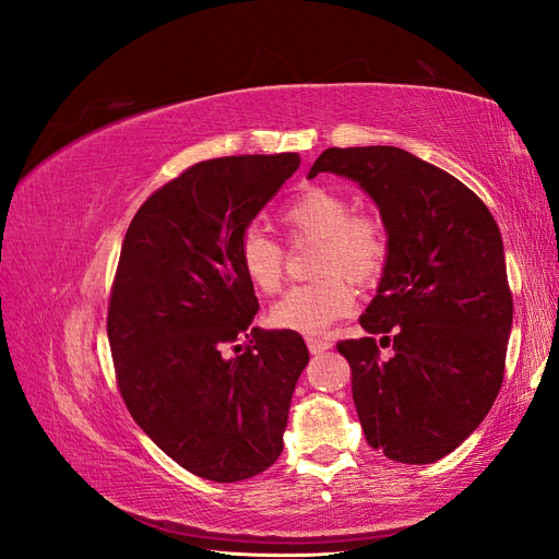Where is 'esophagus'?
Returning <instances> with one entry per match:
<instances>
[{"label": "esophagus", "instance_id": "34e87169", "mask_svg": "<svg viewBox=\"0 0 559 559\" xmlns=\"http://www.w3.org/2000/svg\"><path fill=\"white\" fill-rule=\"evenodd\" d=\"M331 341H324V337H308V349H310V354H321V352H326V349H331Z\"/></svg>", "mask_w": 559, "mask_h": 559}]
</instances>
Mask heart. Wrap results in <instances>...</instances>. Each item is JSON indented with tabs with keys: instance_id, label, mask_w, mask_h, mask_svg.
I'll use <instances>...</instances> for the list:
<instances>
[{
	"instance_id": "1",
	"label": "heart",
	"mask_w": 559,
	"mask_h": 559,
	"mask_svg": "<svg viewBox=\"0 0 559 559\" xmlns=\"http://www.w3.org/2000/svg\"><path fill=\"white\" fill-rule=\"evenodd\" d=\"M280 224L292 242L317 240L312 267L321 277L292 286L270 310V321L277 329L319 335L354 308L347 280L370 284L382 275L389 257L386 226L380 214L354 210L349 195L329 186H308L284 202ZM238 259L261 294L280 292L286 253L277 240L249 226L240 235Z\"/></svg>"
}]
</instances>
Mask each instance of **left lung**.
<instances>
[{
  "mask_svg": "<svg viewBox=\"0 0 559 559\" xmlns=\"http://www.w3.org/2000/svg\"><path fill=\"white\" fill-rule=\"evenodd\" d=\"M319 173L357 181L389 233L378 296L359 317L368 335L337 343L366 441L401 464L438 462L503 382L513 298L499 226L468 186L396 146L326 148L308 177Z\"/></svg>",
  "mask_w": 559,
  "mask_h": 559,
  "instance_id": "left-lung-1",
  "label": "left lung"
}]
</instances>
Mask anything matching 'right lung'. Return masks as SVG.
I'll return each mask as SVG.
<instances>
[{"instance_id":"right-lung-1","label":"right lung","mask_w":559,"mask_h":559,"mask_svg":"<svg viewBox=\"0 0 559 559\" xmlns=\"http://www.w3.org/2000/svg\"><path fill=\"white\" fill-rule=\"evenodd\" d=\"M300 165L298 154L191 165L146 198L126 233L107 335L132 419L167 456L214 483L277 462L310 352L296 331L250 329L259 298L238 259L240 235Z\"/></svg>"}]
</instances>
